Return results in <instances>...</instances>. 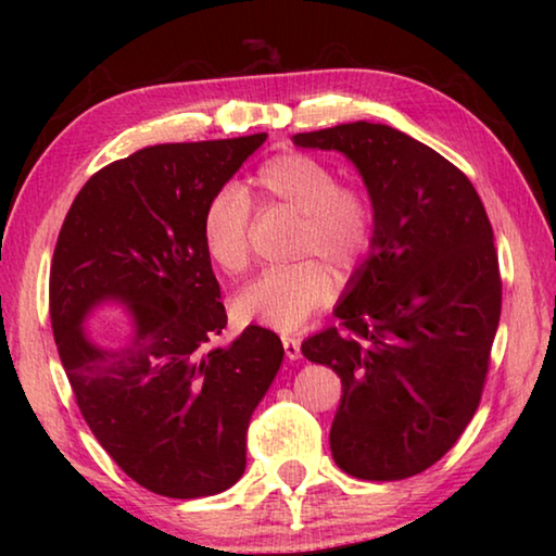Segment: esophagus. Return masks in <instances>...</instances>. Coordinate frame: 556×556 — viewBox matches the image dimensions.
Instances as JSON below:
<instances>
[{"label": "esophagus", "mask_w": 556, "mask_h": 556, "mask_svg": "<svg viewBox=\"0 0 556 556\" xmlns=\"http://www.w3.org/2000/svg\"><path fill=\"white\" fill-rule=\"evenodd\" d=\"M281 345H285V353L289 361H296V357L301 355V341L294 336H281Z\"/></svg>", "instance_id": "esophagus-1"}]
</instances>
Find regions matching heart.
<instances>
[{
	"mask_svg": "<svg viewBox=\"0 0 556 556\" xmlns=\"http://www.w3.org/2000/svg\"><path fill=\"white\" fill-rule=\"evenodd\" d=\"M250 195L260 208L299 215L291 240L294 265L267 269L238 296V314L277 331H296L333 296V277L361 267L378 238V205L368 188L341 184L331 164L318 156L287 152L271 156L250 178ZM252 203L238 186H223L201 215L203 248L225 275H242L250 265Z\"/></svg>",
	"mask_w": 556,
	"mask_h": 556,
	"instance_id": "b5f03b06",
	"label": "heart"
}]
</instances>
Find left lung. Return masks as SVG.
I'll return each mask as SVG.
<instances>
[{"instance_id": "8db88e82", "label": "left lung", "mask_w": 556, "mask_h": 556, "mask_svg": "<svg viewBox=\"0 0 556 556\" xmlns=\"http://www.w3.org/2000/svg\"><path fill=\"white\" fill-rule=\"evenodd\" d=\"M343 152L378 205V238L336 306L341 324L301 343L341 378L338 468L402 481L446 454L481 402L503 281L473 184L400 129L351 122L294 135Z\"/></svg>"}]
</instances>
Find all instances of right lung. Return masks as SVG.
Segmentation results:
<instances>
[{"instance_id": "obj_1", "label": "right lung", "mask_w": 556, "mask_h": 556, "mask_svg": "<svg viewBox=\"0 0 556 556\" xmlns=\"http://www.w3.org/2000/svg\"><path fill=\"white\" fill-rule=\"evenodd\" d=\"M267 135L156 144L102 166L75 195L51 262L49 306L83 419L147 491L205 497L244 470V434L285 357L248 326L228 348L201 215ZM127 303L132 336L100 346L81 326L100 300Z\"/></svg>"}]
</instances>
